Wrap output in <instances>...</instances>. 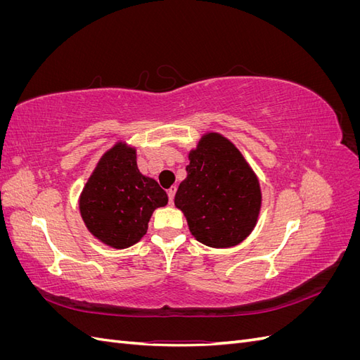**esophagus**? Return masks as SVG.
Listing matches in <instances>:
<instances>
[{"mask_svg":"<svg viewBox=\"0 0 360 360\" xmlns=\"http://www.w3.org/2000/svg\"><path fill=\"white\" fill-rule=\"evenodd\" d=\"M176 191H177V188H176V186H171V188L168 189V198H169V202H172V201H174V197H176Z\"/></svg>","mask_w":360,"mask_h":360,"instance_id":"1","label":"esophagus"}]
</instances>
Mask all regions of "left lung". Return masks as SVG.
<instances>
[{
  "label": "left lung",
  "instance_id": "1",
  "mask_svg": "<svg viewBox=\"0 0 360 360\" xmlns=\"http://www.w3.org/2000/svg\"><path fill=\"white\" fill-rule=\"evenodd\" d=\"M188 177L174 204L191 234L205 246L231 248L252 233L261 209L259 181L238 148L221 134H205L189 151Z\"/></svg>",
  "mask_w": 360,
  "mask_h": 360
}]
</instances>
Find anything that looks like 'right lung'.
<instances>
[{
	"mask_svg": "<svg viewBox=\"0 0 360 360\" xmlns=\"http://www.w3.org/2000/svg\"><path fill=\"white\" fill-rule=\"evenodd\" d=\"M167 204V192L155 179L139 172L136 150L117 143L97 162L86 180L79 212L97 240L126 249L144 237L151 214Z\"/></svg>",
	"mask_w": 360,
	"mask_h": 360,
	"instance_id": "right-lung-1",
	"label": "right lung"
}]
</instances>
